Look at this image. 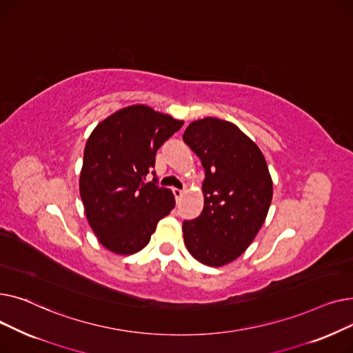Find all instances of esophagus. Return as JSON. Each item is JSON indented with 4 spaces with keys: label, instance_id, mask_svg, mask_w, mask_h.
<instances>
[{
    "label": "esophagus",
    "instance_id": "1",
    "mask_svg": "<svg viewBox=\"0 0 353 353\" xmlns=\"http://www.w3.org/2000/svg\"><path fill=\"white\" fill-rule=\"evenodd\" d=\"M173 194L176 197V201H179L181 199V196H183V190L181 189H173Z\"/></svg>",
    "mask_w": 353,
    "mask_h": 353
}]
</instances>
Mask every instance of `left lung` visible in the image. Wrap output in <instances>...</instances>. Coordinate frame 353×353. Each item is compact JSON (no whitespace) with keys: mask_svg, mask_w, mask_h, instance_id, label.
Returning <instances> with one entry per match:
<instances>
[{"mask_svg":"<svg viewBox=\"0 0 353 353\" xmlns=\"http://www.w3.org/2000/svg\"><path fill=\"white\" fill-rule=\"evenodd\" d=\"M183 140L205 167V206L183 221L184 245L203 265H228L249 248L268 216L273 183L265 156L236 124L216 117L190 123Z\"/></svg>","mask_w":353,"mask_h":353,"instance_id":"obj_1","label":"left lung"}]
</instances>
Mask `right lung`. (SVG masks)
Here are the masks:
<instances>
[{
	"mask_svg": "<svg viewBox=\"0 0 353 353\" xmlns=\"http://www.w3.org/2000/svg\"><path fill=\"white\" fill-rule=\"evenodd\" d=\"M183 121L136 104L116 111L90 134L80 173V196L99 242L133 254L150 242L159 220L176 201L170 189L145 181L160 145ZM154 174V172H153Z\"/></svg>",
	"mask_w": 353,
	"mask_h": 353,
	"instance_id": "add662e5",
	"label": "right lung"
}]
</instances>
